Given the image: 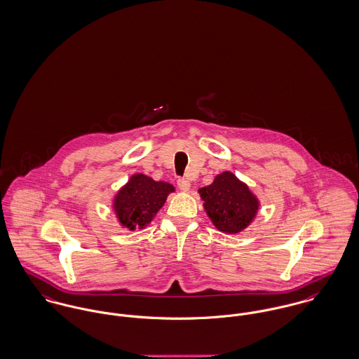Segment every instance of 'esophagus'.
I'll use <instances>...</instances> for the list:
<instances>
[{
    "label": "esophagus",
    "mask_w": 359,
    "mask_h": 359,
    "mask_svg": "<svg viewBox=\"0 0 359 359\" xmlns=\"http://www.w3.org/2000/svg\"><path fill=\"white\" fill-rule=\"evenodd\" d=\"M177 186H179V189H180L182 191L187 193V191L190 190V187H191V183H190V180H187V179L182 177V179H179V180H177Z\"/></svg>",
    "instance_id": "esophagus-1"
}]
</instances>
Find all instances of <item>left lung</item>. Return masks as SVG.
Here are the masks:
<instances>
[{
    "label": "left lung",
    "instance_id": "obj_1",
    "mask_svg": "<svg viewBox=\"0 0 359 359\" xmlns=\"http://www.w3.org/2000/svg\"><path fill=\"white\" fill-rule=\"evenodd\" d=\"M203 209L224 233H239L255 219L259 201L232 172L217 175L212 184L198 190Z\"/></svg>",
    "mask_w": 359,
    "mask_h": 359
}]
</instances>
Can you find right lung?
<instances>
[{
	"label": "right lung",
	"mask_w": 359,
	"mask_h": 359,
	"mask_svg": "<svg viewBox=\"0 0 359 359\" xmlns=\"http://www.w3.org/2000/svg\"><path fill=\"white\" fill-rule=\"evenodd\" d=\"M175 187L166 182H156L150 176L135 173L113 198V210L123 228L130 231L146 228Z\"/></svg>",
	"instance_id": "right-lung-1"
}]
</instances>
